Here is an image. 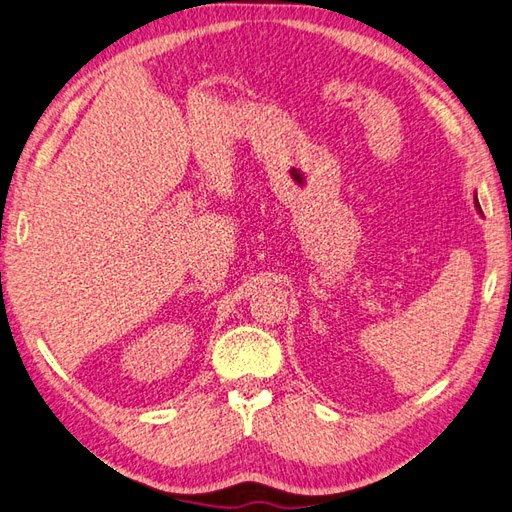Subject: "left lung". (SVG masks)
<instances>
[{"label": "left lung", "instance_id": "left-lung-1", "mask_svg": "<svg viewBox=\"0 0 512 512\" xmlns=\"http://www.w3.org/2000/svg\"><path fill=\"white\" fill-rule=\"evenodd\" d=\"M475 207H478V209H480V202H478V198H475Z\"/></svg>", "mask_w": 512, "mask_h": 512}]
</instances>
